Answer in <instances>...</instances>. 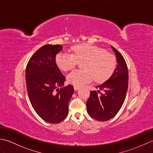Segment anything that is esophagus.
Returning <instances> with one entry per match:
<instances>
[{"mask_svg": "<svg viewBox=\"0 0 153 153\" xmlns=\"http://www.w3.org/2000/svg\"><path fill=\"white\" fill-rule=\"evenodd\" d=\"M79 88H80V87L79 86H74V90L75 91L78 90V89H79Z\"/></svg>", "mask_w": 153, "mask_h": 153, "instance_id": "obj_1", "label": "esophagus"}]
</instances>
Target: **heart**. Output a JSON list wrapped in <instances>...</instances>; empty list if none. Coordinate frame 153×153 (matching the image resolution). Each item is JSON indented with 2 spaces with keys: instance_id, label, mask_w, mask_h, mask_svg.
Returning <instances> with one entry per match:
<instances>
[{
  "instance_id": "1",
  "label": "heart",
  "mask_w": 153,
  "mask_h": 153,
  "mask_svg": "<svg viewBox=\"0 0 153 153\" xmlns=\"http://www.w3.org/2000/svg\"><path fill=\"white\" fill-rule=\"evenodd\" d=\"M72 54L60 52L56 56V63L60 70L68 71L83 61V70H74L68 75L67 79L74 85L79 86L93 79L102 82L108 79L116 68V59L100 47L90 44H80L71 48Z\"/></svg>"
}]
</instances>
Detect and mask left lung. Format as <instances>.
Returning <instances> with one entry per match:
<instances>
[{
	"label": "left lung",
	"mask_w": 153,
	"mask_h": 153,
	"mask_svg": "<svg viewBox=\"0 0 153 153\" xmlns=\"http://www.w3.org/2000/svg\"><path fill=\"white\" fill-rule=\"evenodd\" d=\"M114 52L117 66L111 76L101 85L99 90L91 91L87 101V110L91 118L98 121H107L114 118L123 105L128 88V66L122 55L111 46ZM104 92L101 94L100 90ZM98 92L101 94L98 95Z\"/></svg>",
	"instance_id": "obj_1"
}]
</instances>
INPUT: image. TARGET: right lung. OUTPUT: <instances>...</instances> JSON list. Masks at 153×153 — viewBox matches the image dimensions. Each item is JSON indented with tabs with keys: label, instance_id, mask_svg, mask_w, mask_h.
<instances>
[{
	"label": "right lung",
	"instance_id": "add662e5",
	"mask_svg": "<svg viewBox=\"0 0 153 153\" xmlns=\"http://www.w3.org/2000/svg\"><path fill=\"white\" fill-rule=\"evenodd\" d=\"M62 50L60 45H44L31 56L25 70L31 105L42 119L51 123H58L66 118L68 102L74 92L71 85L58 89L64 86L66 80L55 61L56 54Z\"/></svg>",
	"mask_w": 153,
	"mask_h": 153
}]
</instances>
